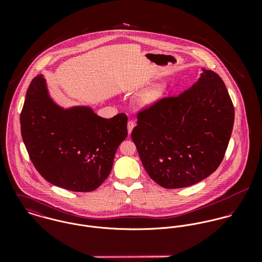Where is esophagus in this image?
<instances>
[{
    "label": "esophagus",
    "instance_id": "obj_1",
    "mask_svg": "<svg viewBox=\"0 0 262 262\" xmlns=\"http://www.w3.org/2000/svg\"><path fill=\"white\" fill-rule=\"evenodd\" d=\"M134 127H135V122H134V121H132V120L128 121L127 128H128V133H129V134H131V132H132V130H133V128H134Z\"/></svg>",
    "mask_w": 262,
    "mask_h": 262
}]
</instances>
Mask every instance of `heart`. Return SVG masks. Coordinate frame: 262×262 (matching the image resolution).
I'll return each instance as SVG.
<instances>
[{"label":"heart","instance_id":"obj_1","mask_svg":"<svg viewBox=\"0 0 262 262\" xmlns=\"http://www.w3.org/2000/svg\"><path fill=\"white\" fill-rule=\"evenodd\" d=\"M166 82H158L145 90L137 99V104L141 108H149L157 104L167 92Z\"/></svg>","mask_w":262,"mask_h":262}]
</instances>
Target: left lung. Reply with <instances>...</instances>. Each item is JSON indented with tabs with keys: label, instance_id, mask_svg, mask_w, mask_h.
Instances as JSON below:
<instances>
[{
	"label": "left lung",
	"instance_id": "obj_1",
	"mask_svg": "<svg viewBox=\"0 0 262 262\" xmlns=\"http://www.w3.org/2000/svg\"><path fill=\"white\" fill-rule=\"evenodd\" d=\"M131 137L150 178L165 188L189 187L208 178L224 158L234 107L224 81L202 69L198 80L137 115Z\"/></svg>",
	"mask_w": 262,
	"mask_h": 262
}]
</instances>
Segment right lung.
Here are the masks:
<instances>
[{"instance_id": "1", "label": "right lung", "mask_w": 262, "mask_h": 262, "mask_svg": "<svg viewBox=\"0 0 262 262\" xmlns=\"http://www.w3.org/2000/svg\"><path fill=\"white\" fill-rule=\"evenodd\" d=\"M127 121L125 114L105 119L89 106H59L42 75L32 79L20 115L22 138L38 172L56 187L81 192L109 177L128 134Z\"/></svg>"}]
</instances>
